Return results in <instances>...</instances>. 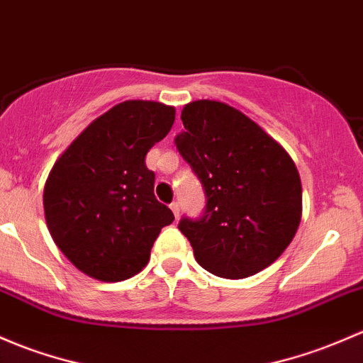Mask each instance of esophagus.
I'll list each match as a JSON object with an SVG mask.
<instances>
[{"mask_svg":"<svg viewBox=\"0 0 363 363\" xmlns=\"http://www.w3.org/2000/svg\"><path fill=\"white\" fill-rule=\"evenodd\" d=\"M170 211L174 212L175 219H177V217H179V211H181V208H179V203H177V201H172V203H170Z\"/></svg>","mask_w":363,"mask_h":363,"instance_id":"obj_1","label":"esophagus"}]
</instances>
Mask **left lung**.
<instances>
[{"instance_id":"1","label":"left lung","mask_w":363,"mask_h":363,"mask_svg":"<svg viewBox=\"0 0 363 363\" xmlns=\"http://www.w3.org/2000/svg\"><path fill=\"white\" fill-rule=\"evenodd\" d=\"M175 146L200 179L203 216L182 217L179 230L201 268L247 278L289 247L303 213L299 172L289 152L238 109L194 101L181 114Z\"/></svg>"}]
</instances>
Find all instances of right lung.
Listing matches in <instances>:
<instances>
[{
	"label": "right lung",
	"mask_w": 363,
	"mask_h": 363,
	"mask_svg": "<svg viewBox=\"0 0 363 363\" xmlns=\"http://www.w3.org/2000/svg\"><path fill=\"white\" fill-rule=\"evenodd\" d=\"M174 120L172 106L125 101L91 121L55 162L43 191L45 219L79 272L121 281L147 264L174 213L152 193L146 155Z\"/></svg>",
	"instance_id": "obj_1"
}]
</instances>
